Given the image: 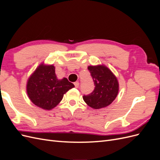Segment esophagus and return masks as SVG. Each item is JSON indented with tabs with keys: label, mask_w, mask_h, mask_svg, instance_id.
Listing matches in <instances>:
<instances>
[{
	"label": "esophagus",
	"mask_w": 160,
	"mask_h": 160,
	"mask_svg": "<svg viewBox=\"0 0 160 160\" xmlns=\"http://www.w3.org/2000/svg\"><path fill=\"white\" fill-rule=\"evenodd\" d=\"M74 85H75V87L76 88H79V83L78 81H76V82H75L74 83Z\"/></svg>",
	"instance_id": "esophagus-1"
}]
</instances>
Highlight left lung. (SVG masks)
<instances>
[{
    "mask_svg": "<svg viewBox=\"0 0 160 160\" xmlns=\"http://www.w3.org/2000/svg\"><path fill=\"white\" fill-rule=\"evenodd\" d=\"M88 70L94 82L95 89L90 94L84 95L83 100L89 107L95 109L107 107L118 94L117 78L104 65L89 66Z\"/></svg>",
    "mask_w": 160,
    "mask_h": 160,
    "instance_id": "8db88e82",
    "label": "left lung"
}]
</instances>
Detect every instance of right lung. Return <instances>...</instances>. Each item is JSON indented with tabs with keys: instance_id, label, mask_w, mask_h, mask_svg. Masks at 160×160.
<instances>
[{
	"instance_id": "right-lung-1",
	"label": "right lung",
	"mask_w": 160,
	"mask_h": 160,
	"mask_svg": "<svg viewBox=\"0 0 160 160\" xmlns=\"http://www.w3.org/2000/svg\"><path fill=\"white\" fill-rule=\"evenodd\" d=\"M74 87L67 78L57 79L54 66L41 64L28 79L27 91L34 104L50 110L56 107L66 92Z\"/></svg>"
}]
</instances>
